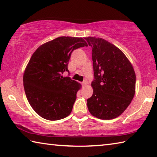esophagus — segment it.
Here are the masks:
<instances>
[{
  "label": "esophagus",
  "instance_id": "34e87169",
  "mask_svg": "<svg viewBox=\"0 0 157 157\" xmlns=\"http://www.w3.org/2000/svg\"><path fill=\"white\" fill-rule=\"evenodd\" d=\"M86 84H87V81L86 80H84L83 82H82V85H83V86H85V85H86Z\"/></svg>",
  "mask_w": 157,
  "mask_h": 157
}]
</instances>
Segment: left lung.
Segmentation results:
<instances>
[{"label":"left lung","mask_w":157,"mask_h":157,"mask_svg":"<svg viewBox=\"0 0 157 157\" xmlns=\"http://www.w3.org/2000/svg\"><path fill=\"white\" fill-rule=\"evenodd\" d=\"M92 48L94 79L87 107L92 116L111 120L123 113L135 94L136 74L121 50L102 38L86 37Z\"/></svg>","instance_id":"obj_1"}]
</instances>
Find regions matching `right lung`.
<instances>
[{
    "mask_svg": "<svg viewBox=\"0 0 157 157\" xmlns=\"http://www.w3.org/2000/svg\"><path fill=\"white\" fill-rule=\"evenodd\" d=\"M88 46L81 37L59 36L41 45L32 55L23 75V86L29 103L42 118L57 121L71 113L81 85L67 71L74 50Z\"/></svg>",
    "mask_w": 157,
    "mask_h": 157,
    "instance_id": "add662e5",
    "label": "right lung"
}]
</instances>
